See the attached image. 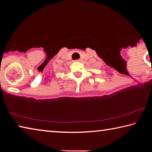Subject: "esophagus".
<instances>
[{
  "label": "esophagus",
  "instance_id": "1",
  "mask_svg": "<svg viewBox=\"0 0 152 152\" xmlns=\"http://www.w3.org/2000/svg\"><path fill=\"white\" fill-rule=\"evenodd\" d=\"M77 61H79V62H81V61H82V58H80L79 60H76Z\"/></svg>",
  "mask_w": 152,
  "mask_h": 152
}]
</instances>
